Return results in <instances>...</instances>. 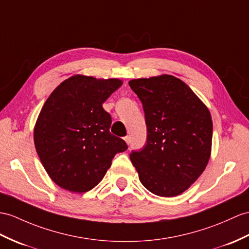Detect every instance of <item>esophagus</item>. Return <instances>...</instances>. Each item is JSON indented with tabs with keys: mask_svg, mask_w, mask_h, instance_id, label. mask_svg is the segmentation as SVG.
I'll use <instances>...</instances> for the list:
<instances>
[{
	"mask_svg": "<svg viewBox=\"0 0 249 249\" xmlns=\"http://www.w3.org/2000/svg\"><path fill=\"white\" fill-rule=\"evenodd\" d=\"M124 141L128 144H130V136H124Z\"/></svg>",
	"mask_w": 249,
	"mask_h": 249,
	"instance_id": "esophagus-1",
	"label": "esophagus"
}]
</instances>
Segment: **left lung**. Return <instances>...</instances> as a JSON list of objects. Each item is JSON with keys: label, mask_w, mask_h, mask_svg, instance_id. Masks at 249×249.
Wrapping results in <instances>:
<instances>
[{"label": "left lung", "mask_w": 249, "mask_h": 249, "mask_svg": "<svg viewBox=\"0 0 249 249\" xmlns=\"http://www.w3.org/2000/svg\"><path fill=\"white\" fill-rule=\"evenodd\" d=\"M142 101L147 142L130 159L153 195L177 196L203 173L211 152L210 112L192 89L171 75L129 82Z\"/></svg>", "instance_id": "obj_1"}]
</instances>
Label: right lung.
<instances>
[{
	"label": "right lung",
	"instance_id": "obj_1",
	"mask_svg": "<svg viewBox=\"0 0 249 249\" xmlns=\"http://www.w3.org/2000/svg\"><path fill=\"white\" fill-rule=\"evenodd\" d=\"M121 84L119 79L76 75L45 101L35 125V145L47 174L63 189H93L114 156L128 149L124 139L111 134V115L102 107Z\"/></svg>",
	"mask_w": 249,
	"mask_h": 249
}]
</instances>
